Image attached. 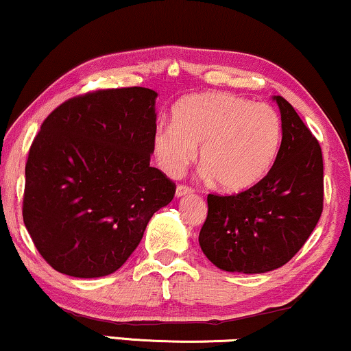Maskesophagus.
Wrapping results in <instances>:
<instances>
[{"mask_svg": "<svg viewBox=\"0 0 351 351\" xmlns=\"http://www.w3.org/2000/svg\"><path fill=\"white\" fill-rule=\"evenodd\" d=\"M193 193V188H189V186H184V184H180L178 188H176V197H183V196H188V194Z\"/></svg>", "mask_w": 351, "mask_h": 351, "instance_id": "34e87169", "label": "esophagus"}]
</instances>
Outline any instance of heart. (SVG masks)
I'll return each mask as SVG.
<instances>
[{
	"label": "heart",
	"instance_id": "obj_1",
	"mask_svg": "<svg viewBox=\"0 0 351 351\" xmlns=\"http://www.w3.org/2000/svg\"><path fill=\"white\" fill-rule=\"evenodd\" d=\"M173 124L155 131V160L168 176H180L196 158L207 178L227 193H243L264 180L282 143V121L272 106L227 92H206L173 106Z\"/></svg>",
	"mask_w": 351,
	"mask_h": 351
}]
</instances>
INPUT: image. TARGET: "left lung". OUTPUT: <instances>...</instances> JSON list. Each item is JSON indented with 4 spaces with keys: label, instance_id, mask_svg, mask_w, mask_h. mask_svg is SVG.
Here are the masks:
<instances>
[{
    "label": "left lung",
    "instance_id": "8db88e82",
    "mask_svg": "<svg viewBox=\"0 0 351 351\" xmlns=\"http://www.w3.org/2000/svg\"><path fill=\"white\" fill-rule=\"evenodd\" d=\"M282 144L272 168L254 188L233 196H207V219L199 245L227 272L264 274L298 252L322 214L321 145L283 97Z\"/></svg>",
    "mask_w": 351,
    "mask_h": 351
}]
</instances>
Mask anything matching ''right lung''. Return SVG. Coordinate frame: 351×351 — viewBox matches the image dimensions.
<instances>
[{"instance_id":"right-lung-1","label":"right lung","mask_w":351,"mask_h":351,"mask_svg":"<svg viewBox=\"0 0 351 351\" xmlns=\"http://www.w3.org/2000/svg\"><path fill=\"white\" fill-rule=\"evenodd\" d=\"M157 92L106 88L73 97L48 114L25 163L22 217L58 272L113 274L176 186L150 167Z\"/></svg>"}]
</instances>
